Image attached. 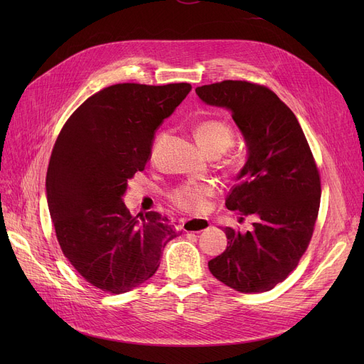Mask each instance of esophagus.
Returning a JSON list of instances; mask_svg holds the SVG:
<instances>
[{
	"mask_svg": "<svg viewBox=\"0 0 364 364\" xmlns=\"http://www.w3.org/2000/svg\"><path fill=\"white\" fill-rule=\"evenodd\" d=\"M183 227H184V232L199 233V232L208 230V228L211 227V223H209L208 218H190L183 223Z\"/></svg>",
	"mask_w": 364,
	"mask_h": 364,
	"instance_id": "34e87169",
	"label": "esophagus"
}]
</instances>
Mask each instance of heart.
<instances>
[{
  "mask_svg": "<svg viewBox=\"0 0 364 364\" xmlns=\"http://www.w3.org/2000/svg\"><path fill=\"white\" fill-rule=\"evenodd\" d=\"M193 134L198 144L208 155L220 156L235 143L233 129L218 119H205L198 122ZM213 193L214 186L211 183H187L176 188L171 195V199L184 211H199Z\"/></svg>",
  "mask_w": 364,
  "mask_h": 364,
  "instance_id": "heart-1",
  "label": "heart"
}]
</instances>
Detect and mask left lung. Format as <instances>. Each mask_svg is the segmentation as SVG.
Wrapping results in <instances>:
<instances>
[{"label":"left lung","instance_id":"1","mask_svg":"<svg viewBox=\"0 0 364 364\" xmlns=\"http://www.w3.org/2000/svg\"><path fill=\"white\" fill-rule=\"evenodd\" d=\"M196 94L232 112L242 132L247 158L225 206L255 218L246 233L224 227L227 247L209 272L237 292H267L295 270L313 236L321 188L311 150L294 112L269 88L223 81Z\"/></svg>","mask_w":364,"mask_h":364}]
</instances>
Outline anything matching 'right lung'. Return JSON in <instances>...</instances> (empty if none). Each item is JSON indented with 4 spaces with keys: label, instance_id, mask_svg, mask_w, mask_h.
Instances as JSON below:
<instances>
[{
    "label": "right lung",
    "instance_id": "1",
    "mask_svg": "<svg viewBox=\"0 0 364 364\" xmlns=\"http://www.w3.org/2000/svg\"><path fill=\"white\" fill-rule=\"evenodd\" d=\"M192 85L117 84L91 95L62 128L47 171L46 193L57 240L88 283L124 294L149 280L177 236L166 217H132L128 180L143 171L162 122Z\"/></svg>",
    "mask_w": 364,
    "mask_h": 364
}]
</instances>
